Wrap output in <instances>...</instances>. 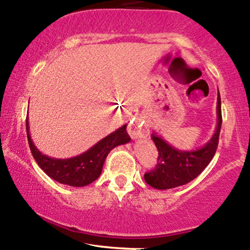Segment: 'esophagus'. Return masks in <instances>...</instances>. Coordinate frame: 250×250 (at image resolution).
I'll list each match as a JSON object with an SVG mask.
<instances>
[{
    "label": "esophagus",
    "instance_id": "esophagus-1",
    "mask_svg": "<svg viewBox=\"0 0 250 250\" xmlns=\"http://www.w3.org/2000/svg\"><path fill=\"white\" fill-rule=\"evenodd\" d=\"M127 131L132 139L143 138V137H146L150 133L148 125L142 118H133L127 126Z\"/></svg>",
    "mask_w": 250,
    "mask_h": 250
}]
</instances>
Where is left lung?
<instances>
[{"label":"left lung","instance_id":"obj_1","mask_svg":"<svg viewBox=\"0 0 250 250\" xmlns=\"http://www.w3.org/2000/svg\"><path fill=\"white\" fill-rule=\"evenodd\" d=\"M217 125L211 139L204 146L197 150L182 151L171 146L158 134L152 133L153 143L158 150V163L156 167L144 175L145 182L155 189L167 190L189 183L208 167L214 158L220 138L222 113H221V97L217 93Z\"/></svg>","mask_w":250,"mask_h":250}]
</instances>
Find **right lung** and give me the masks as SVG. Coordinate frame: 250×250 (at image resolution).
Here are the masks:
<instances>
[{
  "instance_id": "add662e5",
  "label": "right lung",
  "mask_w": 250,
  "mask_h": 250,
  "mask_svg": "<svg viewBox=\"0 0 250 250\" xmlns=\"http://www.w3.org/2000/svg\"><path fill=\"white\" fill-rule=\"evenodd\" d=\"M26 126L30 151L39 167L54 181L71 187H85L94 182L102 173L104 162L112 148L118 145L126 144L131 140L130 136L126 132V125H124L99 140L86 152L72 158L57 159L42 155L35 146L30 138L28 118Z\"/></svg>"
}]
</instances>
